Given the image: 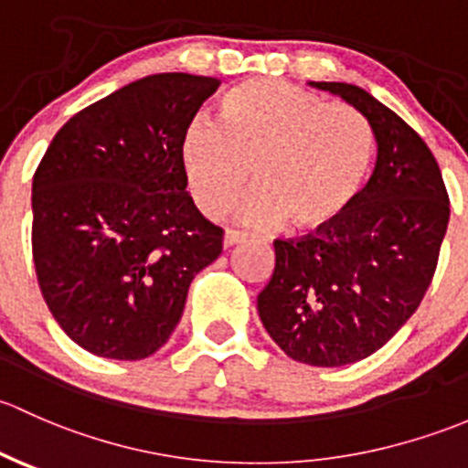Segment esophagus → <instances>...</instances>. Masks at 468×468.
Here are the masks:
<instances>
[{
	"label": "esophagus",
	"instance_id": "34e87169",
	"mask_svg": "<svg viewBox=\"0 0 468 468\" xmlns=\"http://www.w3.org/2000/svg\"><path fill=\"white\" fill-rule=\"evenodd\" d=\"M248 239L243 232H236V229H225V236H223V245L225 248H232V245H239L243 243V240Z\"/></svg>",
	"mask_w": 468,
	"mask_h": 468
}]
</instances>
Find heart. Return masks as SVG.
Here are the masks:
<instances>
[{"mask_svg": "<svg viewBox=\"0 0 468 468\" xmlns=\"http://www.w3.org/2000/svg\"><path fill=\"white\" fill-rule=\"evenodd\" d=\"M372 157V128L358 110L279 79L236 85L220 123L194 119L180 137L182 168L205 214L229 209L252 168L257 189L240 207L252 228H329L360 196Z\"/></svg>", "mask_w": 468, "mask_h": 468, "instance_id": "heart-1", "label": "heart"}]
</instances>
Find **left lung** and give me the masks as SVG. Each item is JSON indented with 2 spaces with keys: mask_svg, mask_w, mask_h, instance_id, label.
Here are the masks:
<instances>
[{
  "mask_svg": "<svg viewBox=\"0 0 468 468\" xmlns=\"http://www.w3.org/2000/svg\"><path fill=\"white\" fill-rule=\"evenodd\" d=\"M311 85L367 119L377 166L334 225L274 240L272 277L257 306L283 354L313 367H342L378 351L421 304L451 202L431 148L397 112L356 85Z\"/></svg>",
  "mask_w": 468,
  "mask_h": 468,
  "instance_id": "left-lung-1",
  "label": "left lung"
}]
</instances>
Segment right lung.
Returning a JSON list of instances; mask_svg holds the SVG:
<instances>
[{
    "instance_id": "right-lung-1",
    "label": "right lung",
    "mask_w": 468,
    "mask_h": 468,
    "mask_svg": "<svg viewBox=\"0 0 468 468\" xmlns=\"http://www.w3.org/2000/svg\"><path fill=\"white\" fill-rule=\"evenodd\" d=\"M220 80L153 74L80 110L33 176V263L51 315L101 358L168 340L223 229L186 191L180 137Z\"/></svg>"
}]
</instances>
